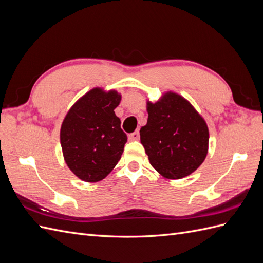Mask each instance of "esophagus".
<instances>
[{
  "instance_id": "obj_1",
  "label": "esophagus",
  "mask_w": 263,
  "mask_h": 263,
  "mask_svg": "<svg viewBox=\"0 0 263 263\" xmlns=\"http://www.w3.org/2000/svg\"><path fill=\"white\" fill-rule=\"evenodd\" d=\"M129 140H139V132H134L128 136Z\"/></svg>"
}]
</instances>
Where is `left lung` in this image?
Wrapping results in <instances>:
<instances>
[{
	"instance_id": "8db88e82",
	"label": "left lung",
	"mask_w": 263,
	"mask_h": 263,
	"mask_svg": "<svg viewBox=\"0 0 263 263\" xmlns=\"http://www.w3.org/2000/svg\"><path fill=\"white\" fill-rule=\"evenodd\" d=\"M147 124L140 141L150 164L165 179L190 176L209 153V127L182 95L168 91L157 102L147 101Z\"/></svg>"
}]
</instances>
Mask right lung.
I'll return each instance as SVG.
<instances>
[{
    "instance_id": "1",
    "label": "right lung",
    "mask_w": 263,
    "mask_h": 263,
    "mask_svg": "<svg viewBox=\"0 0 263 263\" xmlns=\"http://www.w3.org/2000/svg\"><path fill=\"white\" fill-rule=\"evenodd\" d=\"M121 93L94 87L70 107L60 128L63 159L76 177L99 182L122 158L127 141L114 109Z\"/></svg>"
}]
</instances>
